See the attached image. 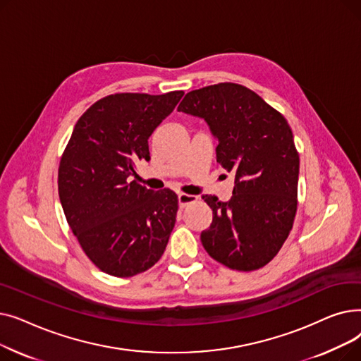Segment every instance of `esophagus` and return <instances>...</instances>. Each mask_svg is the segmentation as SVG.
I'll return each instance as SVG.
<instances>
[{
	"mask_svg": "<svg viewBox=\"0 0 361 361\" xmlns=\"http://www.w3.org/2000/svg\"><path fill=\"white\" fill-rule=\"evenodd\" d=\"M196 200H197V197L192 196V195H185V193H180L178 195V204H180V207H185L187 204L195 203Z\"/></svg>",
	"mask_w": 361,
	"mask_h": 361,
	"instance_id": "esophagus-1",
	"label": "esophagus"
}]
</instances>
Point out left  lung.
<instances>
[{"mask_svg":"<svg viewBox=\"0 0 361 361\" xmlns=\"http://www.w3.org/2000/svg\"><path fill=\"white\" fill-rule=\"evenodd\" d=\"M178 111L204 118L218 139L216 161L235 177L233 196H203L212 224L204 250L226 268L250 272L269 263L297 212L300 158L282 114L249 87L218 83L188 92Z\"/></svg>","mask_w":361,"mask_h":361,"instance_id":"obj_1","label":"left lung"}]
</instances>
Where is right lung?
I'll return each mask as SVG.
<instances>
[{
    "label": "right lung",
    "mask_w": 361,
    "mask_h": 361,
    "mask_svg": "<svg viewBox=\"0 0 361 361\" xmlns=\"http://www.w3.org/2000/svg\"><path fill=\"white\" fill-rule=\"evenodd\" d=\"M183 94H108L78 120L63 152L59 195L66 219L86 256L108 275L135 276L164 255L178 197L130 177L137 161L150 159L147 139Z\"/></svg>",
    "instance_id": "obj_1"
}]
</instances>
